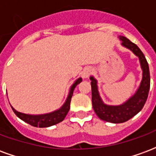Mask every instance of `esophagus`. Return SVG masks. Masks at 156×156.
I'll list each match as a JSON object with an SVG mask.
<instances>
[{"label": "esophagus", "mask_w": 156, "mask_h": 156, "mask_svg": "<svg viewBox=\"0 0 156 156\" xmlns=\"http://www.w3.org/2000/svg\"><path fill=\"white\" fill-rule=\"evenodd\" d=\"M92 73V69L90 68H85L83 69V71L82 73V76H83V78H87L89 76V75L91 74Z\"/></svg>", "instance_id": "1"}]
</instances>
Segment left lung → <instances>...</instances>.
<instances>
[{"label": "left lung", "mask_w": 156, "mask_h": 156, "mask_svg": "<svg viewBox=\"0 0 156 156\" xmlns=\"http://www.w3.org/2000/svg\"><path fill=\"white\" fill-rule=\"evenodd\" d=\"M119 38L122 41L121 45L123 47L129 49L135 56L139 58L141 69L143 72L140 84L134 95H132L130 98L122 105H106L103 102L99 95L98 84H97L98 81L93 76L89 78L91 80L92 104L95 114L102 120L114 123V124H120L128 121L140 111L147 100L150 85H151L149 65L143 52L138 48L137 45L133 43L125 37L119 36Z\"/></svg>", "instance_id": "8db88e82"}]
</instances>
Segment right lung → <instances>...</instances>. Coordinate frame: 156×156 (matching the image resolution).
<instances>
[{
    "mask_svg": "<svg viewBox=\"0 0 156 156\" xmlns=\"http://www.w3.org/2000/svg\"><path fill=\"white\" fill-rule=\"evenodd\" d=\"M82 80L83 79L81 78H78L73 83L71 88H70V90H69V93H68V98L66 99L63 105L61 108L55 110V111L44 114V115H27V114H23L21 112L16 111L15 108L12 106V110L19 119H21L22 120L27 123V124H31L32 126H34V127L46 128L58 124V123H60L66 117V115H68V111L70 109V102H71V98L73 94V91H74V88H76L77 85L81 83Z\"/></svg>",
    "mask_w": 156,
    "mask_h": 156,
    "instance_id": "add662e5",
    "label": "right lung"
}]
</instances>
